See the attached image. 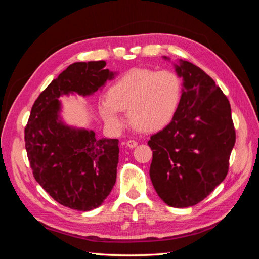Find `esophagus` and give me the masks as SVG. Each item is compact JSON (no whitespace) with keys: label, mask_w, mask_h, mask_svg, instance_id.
Instances as JSON below:
<instances>
[{"label":"esophagus","mask_w":259,"mask_h":259,"mask_svg":"<svg viewBox=\"0 0 259 259\" xmlns=\"http://www.w3.org/2000/svg\"><path fill=\"white\" fill-rule=\"evenodd\" d=\"M137 145H138V143L135 142V140H128V142H126V146L130 148H135Z\"/></svg>","instance_id":"obj_1"}]
</instances>
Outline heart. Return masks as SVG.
Wrapping results in <instances>:
<instances>
[{"label": "heart", "mask_w": 259, "mask_h": 259, "mask_svg": "<svg viewBox=\"0 0 259 259\" xmlns=\"http://www.w3.org/2000/svg\"><path fill=\"white\" fill-rule=\"evenodd\" d=\"M182 84L170 70L131 69L109 88L98 110L103 121L120 129V112H128L130 123L143 133H154L170 123L181 100Z\"/></svg>", "instance_id": "b5f03b06"}]
</instances>
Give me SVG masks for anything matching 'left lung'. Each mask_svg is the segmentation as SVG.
I'll return each instance as SVG.
<instances>
[{"instance_id":"obj_1","label":"left lung","mask_w":259,"mask_h":259,"mask_svg":"<svg viewBox=\"0 0 259 259\" xmlns=\"http://www.w3.org/2000/svg\"><path fill=\"white\" fill-rule=\"evenodd\" d=\"M176 71L183 79L180 104L148 140L149 176L159 198L182 208L200 203L227 177L236 131L229 100L207 73L182 60Z\"/></svg>"}]
</instances>
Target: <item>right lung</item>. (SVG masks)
Returning a JSON list of instances; mask_svg holds the SVG:
<instances>
[{
	"label": "right lung",
	"mask_w": 259,
	"mask_h": 259,
	"mask_svg": "<svg viewBox=\"0 0 259 259\" xmlns=\"http://www.w3.org/2000/svg\"><path fill=\"white\" fill-rule=\"evenodd\" d=\"M105 61L70 64L35 101L25 128L32 175L59 204L92 210L103 204L116 180L119 140L97 139L93 130L74 129L60 119L61 95H92L114 77Z\"/></svg>",
	"instance_id": "right-lung-1"
}]
</instances>
